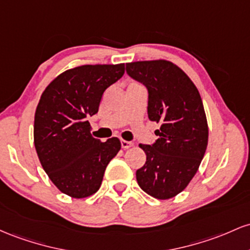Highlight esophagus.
I'll return each mask as SVG.
<instances>
[{
	"label": "esophagus",
	"instance_id": "34e87169",
	"mask_svg": "<svg viewBox=\"0 0 250 250\" xmlns=\"http://www.w3.org/2000/svg\"><path fill=\"white\" fill-rule=\"evenodd\" d=\"M122 147L124 148V150H126V148H128V147H131V146H133V143H131V142H127V140H122Z\"/></svg>",
	"mask_w": 250,
	"mask_h": 250
}]
</instances>
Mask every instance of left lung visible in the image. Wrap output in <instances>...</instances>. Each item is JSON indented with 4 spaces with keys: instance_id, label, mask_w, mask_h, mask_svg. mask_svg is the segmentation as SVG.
<instances>
[{
    "instance_id": "8db88e82",
    "label": "left lung",
    "mask_w": 250,
    "mask_h": 250,
    "mask_svg": "<svg viewBox=\"0 0 250 250\" xmlns=\"http://www.w3.org/2000/svg\"><path fill=\"white\" fill-rule=\"evenodd\" d=\"M126 72L148 92L147 114L161 124L137 170L139 187L152 197L169 200L183 191L197 172L208 145V123L198 89L190 78L167 60L126 63Z\"/></svg>"
}]
</instances>
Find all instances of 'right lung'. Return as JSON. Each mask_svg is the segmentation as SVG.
<instances>
[{"instance_id": "add662e5", "label": "right lung", "mask_w": 250, "mask_h": 250, "mask_svg": "<svg viewBox=\"0 0 250 250\" xmlns=\"http://www.w3.org/2000/svg\"><path fill=\"white\" fill-rule=\"evenodd\" d=\"M125 64H83L58 75L35 111L34 145L50 181L73 198L93 195L122 144L92 137L87 117L99 110L105 89L123 77Z\"/></svg>"}]
</instances>
